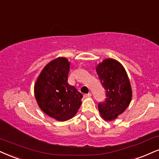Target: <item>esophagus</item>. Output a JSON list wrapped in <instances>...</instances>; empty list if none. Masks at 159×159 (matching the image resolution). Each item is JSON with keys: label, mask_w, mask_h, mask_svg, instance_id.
Listing matches in <instances>:
<instances>
[{"label": "esophagus", "mask_w": 159, "mask_h": 159, "mask_svg": "<svg viewBox=\"0 0 159 159\" xmlns=\"http://www.w3.org/2000/svg\"><path fill=\"white\" fill-rule=\"evenodd\" d=\"M91 96H92V94H91L90 93H88V94H85V95H84L85 98H89V97H91Z\"/></svg>", "instance_id": "esophagus-1"}]
</instances>
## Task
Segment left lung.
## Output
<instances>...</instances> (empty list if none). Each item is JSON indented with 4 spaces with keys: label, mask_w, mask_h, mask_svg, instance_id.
I'll list each match as a JSON object with an SVG mask.
<instances>
[{
    "label": "left lung",
    "mask_w": 159,
    "mask_h": 159,
    "mask_svg": "<svg viewBox=\"0 0 159 159\" xmlns=\"http://www.w3.org/2000/svg\"><path fill=\"white\" fill-rule=\"evenodd\" d=\"M106 99L98 104L101 116L105 121L116 119L128 107L132 99V88L125 69L113 58L104 59L96 66Z\"/></svg>",
    "instance_id": "1"
}]
</instances>
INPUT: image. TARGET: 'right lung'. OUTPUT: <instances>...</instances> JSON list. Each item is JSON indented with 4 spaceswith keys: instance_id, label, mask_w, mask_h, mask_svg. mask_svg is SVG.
Masks as SVG:
<instances>
[{
    "instance_id": "right-lung-1",
    "label": "right lung",
    "mask_w": 159,
    "mask_h": 159,
    "mask_svg": "<svg viewBox=\"0 0 159 159\" xmlns=\"http://www.w3.org/2000/svg\"><path fill=\"white\" fill-rule=\"evenodd\" d=\"M70 66L66 58L54 59L43 67L34 86L39 107L49 117L59 121L73 118L83 98L81 93L68 84Z\"/></svg>"
}]
</instances>
